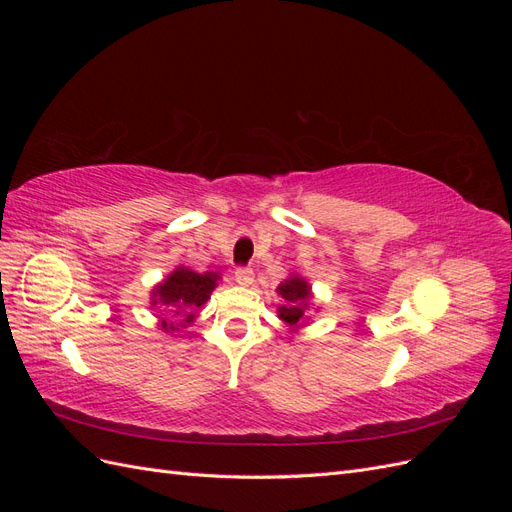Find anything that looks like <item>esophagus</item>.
<instances>
[{
    "label": "esophagus",
    "mask_w": 512,
    "mask_h": 512,
    "mask_svg": "<svg viewBox=\"0 0 512 512\" xmlns=\"http://www.w3.org/2000/svg\"><path fill=\"white\" fill-rule=\"evenodd\" d=\"M235 280L241 286H250L254 282V271L252 267H237L235 269Z\"/></svg>",
    "instance_id": "esophagus-1"
}]
</instances>
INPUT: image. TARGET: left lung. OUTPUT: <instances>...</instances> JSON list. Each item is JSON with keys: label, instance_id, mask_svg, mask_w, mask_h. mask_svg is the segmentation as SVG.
Instances as JSON below:
<instances>
[{"label": "left lung", "instance_id": "obj_1", "mask_svg": "<svg viewBox=\"0 0 512 512\" xmlns=\"http://www.w3.org/2000/svg\"><path fill=\"white\" fill-rule=\"evenodd\" d=\"M277 292H280L284 299V305L280 307V318L288 322L290 327H297L305 314V301L309 299L307 282L301 280V277H290V280L280 284Z\"/></svg>", "mask_w": 512, "mask_h": 512}]
</instances>
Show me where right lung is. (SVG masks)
Listing matches in <instances>:
<instances>
[{"mask_svg":"<svg viewBox=\"0 0 512 512\" xmlns=\"http://www.w3.org/2000/svg\"><path fill=\"white\" fill-rule=\"evenodd\" d=\"M218 280L220 275L213 271L196 273L192 269L179 267L177 271L168 275V280H164V284L156 288V292H153V305L162 303L170 307V312H175V316L185 314V322H190L192 320L190 312L209 299L211 290L218 286ZM162 324L166 329V320ZM168 329H175V327H168Z\"/></svg>","mask_w":512,"mask_h":512,"instance_id":"1","label":"right lung"}]
</instances>
